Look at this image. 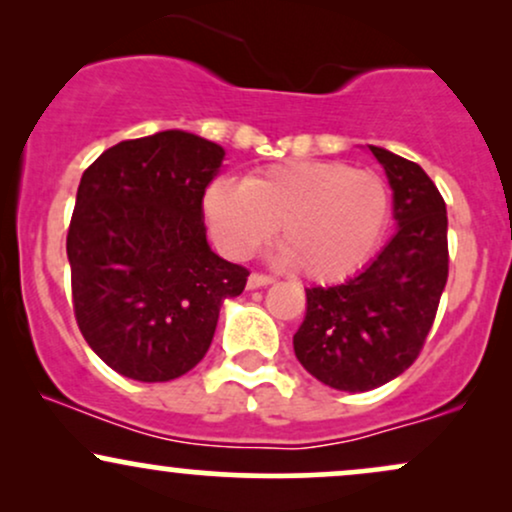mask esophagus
Masks as SVG:
<instances>
[{
    "label": "esophagus",
    "mask_w": 512,
    "mask_h": 512,
    "mask_svg": "<svg viewBox=\"0 0 512 512\" xmlns=\"http://www.w3.org/2000/svg\"><path fill=\"white\" fill-rule=\"evenodd\" d=\"M269 284H274V279H272V276H267V274L252 272L248 276V289H262V286H269Z\"/></svg>",
    "instance_id": "1"
}]
</instances>
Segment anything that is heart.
<instances>
[{"label": "heart", "mask_w": 512, "mask_h": 512, "mask_svg": "<svg viewBox=\"0 0 512 512\" xmlns=\"http://www.w3.org/2000/svg\"><path fill=\"white\" fill-rule=\"evenodd\" d=\"M209 231L228 257L245 260L279 226L281 257L313 281H337L368 262L392 214L387 182L337 161H291L219 178L202 199Z\"/></svg>", "instance_id": "obj_1"}]
</instances>
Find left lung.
<instances>
[{"label":"left lung","mask_w":512,"mask_h":512,"mask_svg":"<svg viewBox=\"0 0 512 512\" xmlns=\"http://www.w3.org/2000/svg\"><path fill=\"white\" fill-rule=\"evenodd\" d=\"M392 187L397 233L380 255L337 286L305 289L293 334L301 366L320 383L368 392L416 361L448 281V214L419 163L368 146Z\"/></svg>","instance_id":"obj_1"}]
</instances>
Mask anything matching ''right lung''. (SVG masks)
Returning a JSON list of instances; mask_svg holds the SVG:
<instances>
[{
    "label": "right lung",
    "mask_w": 512,
    "mask_h": 512,
    "mask_svg": "<svg viewBox=\"0 0 512 512\" xmlns=\"http://www.w3.org/2000/svg\"><path fill=\"white\" fill-rule=\"evenodd\" d=\"M226 151L182 129L129 139L84 170L67 233L72 303L110 368L168 383L202 361L248 269L211 252L204 190Z\"/></svg>",
    "instance_id": "obj_1"
}]
</instances>
